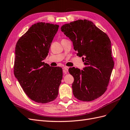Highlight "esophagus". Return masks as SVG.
<instances>
[{"label":"esophagus","instance_id":"1","mask_svg":"<svg viewBox=\"0 0 130 130\" xmlns=\"http://www.w3.org/2000/svg\"><path fill=\"white\" fill-rule=\"evenodd\" d=\"M68 69H69V67H64L63 68V73L64 74H67V73L68 70Z\"/></svg>","mask_w":130,"mask_h":130}]
</instances>
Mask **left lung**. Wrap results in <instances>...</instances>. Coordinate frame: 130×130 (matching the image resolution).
<instances>
[{"label": "left lung", "instance_id": "8db88e82", "mask_svg": "<svg viewBox=\"0 0 130 130\" xmlns=\"http://www.w3.org/2000/svg\"><path fill=\"white\" fill-rule=\"evenodd\" d=\"M61 29L73 42L77 55L82 57L85 66L84 70L69 69L74 78V96L84 101L97 99L107 90L114 67L111 41L107 34L86 19L66 24Z\"/></svg>", "mask_w": 130, "mask_h": 130}]
</instances>
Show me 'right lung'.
<instances>
[{"label":"right lung","mask_w":130,"mask_h":130,"mask_svg":"<svg viewBox=\"0 0 130 130\" xmlns=\"http://www.w3.org/2000/svg\"><path fill=\"white\" fill-rule=\"evenodd\" d=\"M59 25L39 22L19 39L15 49L14 74L25 94L38 103L54 100L62 79L61 68L43 60L48 56Z\"/></svg>","instance_id":"add662e5"}]
</instances>
